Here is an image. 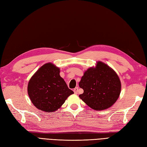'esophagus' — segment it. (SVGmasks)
Segmentation results:
<instances>
[{"label":"esophagus","instance_id":"obj_1","mask_svg":"<svg viewBox=\"0 0 147 147\" xmlns=\"http://www.w3.org/2000/svg\"><path fill=\"white\" fill-rule=\"evenodd\" d=\"M78 89H79V88H78V87H76V88H75L74 89L73 91H74V92L75 94H77V93H78Z\"/></svg>","mask_w":147,"mask_h":147}]
</instances>
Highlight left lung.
Returning a JSON list of instances; mask_svg holds the SVG:
<instances>
[{
	"label": "left lung",
	"instance_id": "left-lung-1",
	"mask_svg": "<svg viewBox=\"0 0 147 147\" xmlns=\"http://www.w3.org/2000/svg\"><path fill=\"white\" fill-rule=\"evenodd\" d=\"M84 92L79 97L93 109L111 107L119 98L121 84L117 74L106 64L99 61L96 67L86 71L79 83Z\"/></svg>",
	"mask_w": 147,
	"mask_h": 147
}]
</instances>
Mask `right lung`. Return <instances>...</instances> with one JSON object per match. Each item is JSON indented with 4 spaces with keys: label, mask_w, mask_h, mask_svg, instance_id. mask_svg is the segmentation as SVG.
<instances>
[{
    "label": "right lung",
    "mask_w": 147,
    "mask_h": 147,
    "mask_svg": "<svg viewBox=\"0 0 147 147\" xmlns=\"http://www.w3.org/2000/svg\"><path fill=\"white\" fill-rule=\"evenodd\" d=\"M73 93L60 76L59 69L52 63L41 66L28 84V94L33 104L47 112L57 111Z\"/></svg>",
    "instance_id": "1"
}]
</instances>
